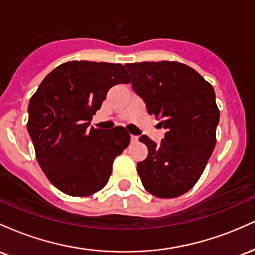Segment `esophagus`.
Listing matches in <instances>:
<instances>
[{"instance_id": "esophagus-1", "label": "esophagus", "mask_w": 255, "mask_h": 255, "mask_svg": "<svg viewBox=\"0 0 255 255\" xmlns=\"http://www.w3.org/2000/svg\"><path fill=\"white\" fill-rule=\"evenodd\" d=\"M137 140H139V136H136V135H131L130 136V141L133 142V144H134V142H137Z\"/></svg>"}]
</instances>
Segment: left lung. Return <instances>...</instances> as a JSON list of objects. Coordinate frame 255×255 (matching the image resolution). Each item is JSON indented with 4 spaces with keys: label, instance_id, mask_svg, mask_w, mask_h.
I'll return each instance as SVG.
<instances>
[{
    "label": "left lung",
    "instance_id": "obj_1",
    "mask_svg": "<svg viewBox=\"0 0 255 255\" xmlns=\"http://www.w3.org/2000/svg\"><path fill=\"white\" fill-rule=\"evenodd\" d=\"M125 67L131 89L166 129L159 145L140 136L148 148L136 168L142 186L154 197H180L197 183L215 148L219 122L215 90L197 71L180 62Z\"/></svg>",
    "mask_w": 255,
    "mask_h": 255
}]
</instances>
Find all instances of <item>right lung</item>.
Masks as SVG:
<instances>
[{
	"instance_id": "add662e5",
	"label": "right lung",
	"mask_w": 255,
	"mask_h": 255,
	"mask_svg": "<svg viewBox=\"0 0 255 255\" xmlns=\"http://www.w3.org/2000/svg\"><path fill=\"white\" fill-rule=\"evenodd\" d=\"M130 81L120 63L71 61L56 67L40 83L28 103L27 130L48 180L72 197L101 191L114 159L129 145L124 127H90L107 93Z\"/></svg>"
}]
</instances>
